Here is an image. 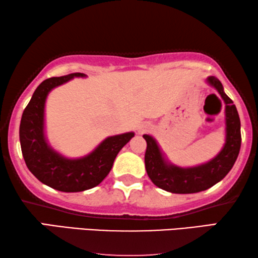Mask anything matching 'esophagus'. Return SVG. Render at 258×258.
I'll return each instance as SVG.
<instances>
[{
  "label": "esophagus",
  "mask_w": 258,
  "mask_h": 258,
  "mask_svg": "<svg viewBox=\"0 0 258 258\" xmlns=\"http://www.w3.org/2000/svg\"><path fill=\"white\" fill-rule=\"evenodd\" d=\"M148 128H149V126L142 125V126H140V127H139V133H144V132H146V131H148Z\"/></svg>",
  "instance_id": "34e87169"
}]
</instances>
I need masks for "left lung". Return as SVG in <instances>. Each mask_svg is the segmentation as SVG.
<instances>
[{
    "instance_id": "left-lung-1",
    "label": "left lung",
    "mask_w": 258,
    "mask_h": 258,
    "mask_svg": "<svg viewBox=\"0 0 258 258\" xmlns=\"http://www.w3.org/2000/svg\"><path fill=\"white\" fill-rule=\"evenodd\" d=\"M207 83L217 89L225 102L226 139L217 156L204 164L193 167L173 165L165 159L153 137L145 134L147 149L145 164L148 177L157 187L170 193L191 194L206 190L225 178L238 158L241 147V124L238 110L224 92L223 85L216 77H209Z\"/></svg>"
}]
</instances>
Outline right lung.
<instances>
[{
	"instance_id": "obj_1",
	"label": "right lung",
	"mask_w": 258,
	"mask_h": 258,
	"mask_svg": "<svg viewBox=\"0 0 258 258\" xmlns=\"http://www.w3.org/2000/svg\"><path fill=\"white\" fill-rule=\"evenodd\" d=\"M75 77L86 75L77 72L42 81L24 110L19 126L20 147L28 170L44 185L67 193L91 189L101 183L109 174L118 153L134 137L133 132L109 137L91 154L75 159L62 156L48 145L44 136L47 96L51 89Z\"/></svg>"
}]
</instances>
